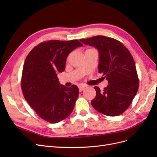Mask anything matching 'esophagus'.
Returning <instances> with one entry per match:
<instances>
[{
  "mask_svg": "<svg viewBox=\"0 0 157 157\" xmlns=\"http://www.w3.org/2000/svg\"><path fill=\"white\" fill-rule=\"evenodd\" d=\"M85 88H86V86H82V85H80V86H78V89L80 92H82V90H84Z\"/></svg>",
  "mask_w": 157,
  "mask_h": 157,
  "instance_id": "esophagus-1",
  "label": "esophagus"
}]
</instances>
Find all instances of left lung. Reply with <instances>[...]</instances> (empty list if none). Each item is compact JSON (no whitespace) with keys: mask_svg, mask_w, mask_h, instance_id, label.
Returning <instances> with one entry per match:
<instances>
[{"mask_svg":"<svg viewBox=\"0 0 157 157\" xmlns=\"http://www.w3.org/2000/svg\"><path fill=\"white\" fill-rule=\"evenodd\" d=\"M80 40L98 50V72L108 80V86L103 91L94 87L96 96L91 101L92 107L107 116L121 115L130 105L139 88L138 76L130 51L120 41L105 36Z\"/></svg>","mask_w":157,"mask_h":157,"instance_id":"8db88e82","label":"left lung"}]
</instances>
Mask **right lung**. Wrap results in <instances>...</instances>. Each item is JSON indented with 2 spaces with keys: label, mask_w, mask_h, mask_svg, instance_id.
Returning <instances> with one entry per match:
<instances>
[{
  "label": "right lung",
  "mask_w": 157,
  "mask_h": 157,
  "mask_svg": "<svg viewBox=\"0 0 157 157\" xmlns=\"http://www.w3.org/2000/svg\"><path fill=\"white\" fill-rule=\"evenodd\" d=\"M82 44L78 40H50L35 46L23 65L21 86L29 105L42 119L57 123L72 113L79 90L59 84L58 72L65 68L68 55Z\"/></svg>",
  "instance_id": "right-lung-1"
}]
</instances>
